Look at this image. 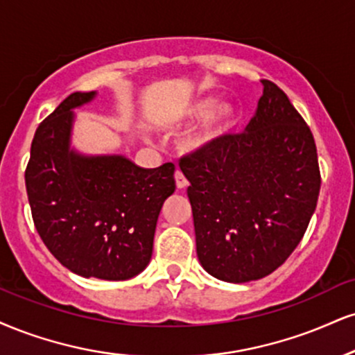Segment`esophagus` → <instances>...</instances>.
Returning <instances> with one entry per match:
<instances>
[{"instance_id": "esophagus-1", "label": "esophagus", "mask_w": 355, "mask_h": 355, "mask_svg": "<svg viewBox=\"0 0 355 355\" xmlns=\"http://www.w3.org/2000/svg\"><path fill=\"white\" fill-rule=\"evenodd\" d=\"M175 183H177L178 190H183L189 187V180H187L185 175H183L180 170H177V172H175Z\"/></svg>"}]
</instances>
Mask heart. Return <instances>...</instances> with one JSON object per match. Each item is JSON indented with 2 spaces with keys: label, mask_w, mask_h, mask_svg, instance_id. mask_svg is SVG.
<instances>
[{
  "label": "heart",
  "mask_w": 355,
  "mask_h": 355,
  "mask_svg": "<svg viewBox=\"0 0 355 355\" xmlns=\"http://www.w3.org/2000/svg\"><path fill=\"white\" fill-rule=\"evenodd\" d=\"M238 105L230 99L215 101L213 96L196 97L183 107L180 114L182 123L198 122V125L185 137V148L191 153H203L221 142L238 121Z\"/></svg>",
  "instance_id": "1"
}]
</instances>
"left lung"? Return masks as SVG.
Listing matches in <instances>:
<instances>
[{
  "mask_svg": "<svg viewBox=\"0 0 355 355\" xmlns=\"http://www.w3.org/2000/svg\"><path fill=\"white\" fill-rule=\"evenodd\" d=\"M261 84L245 132L180 162L198 261L226 283L277 270L304 236L321 189L309 127L276 84Z\"/></svg>",
  "mask_w": 355,
  "mask_h": 355,
  "instance_id": "obj_1",
  "label": "left lung"
}]
</instances>
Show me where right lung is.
I'll use <instances>...</instances> for the list:
<instances>
[{
    "label": "right lung",
    "instance_id": "right-lung-1",
    "mask_svg": "<svg viewBox=\"0 0 355 355\" xmlns=\"http://www.w3.org/2000/svg\"><path fill=\"white\" fill-rule=\"evenodd\" d=\"M96 96L71 94L40 123L24 178L34 226L54 258L79 276L123 281L150 263L175 166L142 168L123 155L71 147L74 109Z\"/></svg>",
    "mask_w": 355,
    "mask_h": 355
}]
</instances>
